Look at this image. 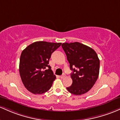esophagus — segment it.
Here are the masks:
<instances>
[{"instance_id":"esophagus-1","label":"esophagus","mask_w":120,"mask_h":120,"mask_svg":"<svg viewBox=\"0 0 120 120\" xmlns=\"http://www.w3.org/2000/svg\"><path fill=\"white\" fill-rule=\"evenodd\" d=\"M65 76H66V75L64 74H63L62 75L60 76V78H61V79H63V78H64V77H65Z\"/></svg>"}]
</instances>
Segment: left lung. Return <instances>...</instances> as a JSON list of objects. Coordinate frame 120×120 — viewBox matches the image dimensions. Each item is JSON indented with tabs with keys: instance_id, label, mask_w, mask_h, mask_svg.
Instances as JSON below:
<instances>
[{
	"instance_id": "obj_1",
	"label": "left lung",
	"mask_w": 120,
	"mask_h": 120,
	"mask_svg": "<svg viewBox=\"0 0 120 120\" xmlns=\"http://www.w3.org/2000/svg\"><path fill=\"white\" fill-rule=\"evenodd\" d=\"M62 47L72 71V83L67 90L75 95L85 94L92 88L99 76L100 60L98 55L92 48L78 42L64 43Z\"/></svg>"
}]
</instances>
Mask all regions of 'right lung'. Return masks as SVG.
<instances>
[{
  "label": "right lung",
  "instance_id": "obj_1",
  "mask_svg": "<svg viewBox=\"0 0 120 120\" xmlns=\"http://www.w3.org/2000/svg\"><path fill=\"white\" fill-rule=\"evenodd\" d=\"M62 43L37 41L28 46L21 53L19 72L25 88L33 94L49 90L56 79L49 65L52 54ZM48 68V70H43Z\"/></svg>",
  "mask_w": 120,
  "mask_h": 120
}]
</instances>
